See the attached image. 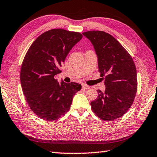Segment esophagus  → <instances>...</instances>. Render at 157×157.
<instances>
[{"label":"esophagus","instance_id":"obj_1","mask_svg":"<svg viewBox=\"0 0 157 157\" xmlns=\"http://www.w3.org/2000/svg\"><path fill=\"white\" fill-rule=\"evenodd\" d=\"M82 89H83V90H87V89H89V88H90V86H89L85 85V84H82Z\"/></svg>","mask_w":157,"mask_h":157}]
</instances>
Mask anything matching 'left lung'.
I'll return each instance as SVG.
<instances>
[{
  "instance_id": "1",
  "label": "left lung",
  "mask_w": 157,
  "mask_h": 157,
  "mask_svg": "<svg viewBox=\"0 0 157 157\" xmlns=\"http://www.w3.org/2000/svg\"><path fill=\"white\" fill-rule=\"evenodd\" d=\"M93 44L105 90H97L91 109L103 121L117 119L129 109L137 90V71L129 53L113 36L100 30L82 33Z\"/></svg>"
}]
</instances>
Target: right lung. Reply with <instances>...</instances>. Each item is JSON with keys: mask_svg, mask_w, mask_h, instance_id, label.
<instances>
[{"mask_svg": "<svg viewBox=\"0 0 157 157\" xmlns=\"http://www.w3.org/2000/svg\"><path fill=\"white\" fill-rule=\"evenodd\" d=\"M82 38L78 32L52 29L38 36L24 56L20 71L23 93L32 111L45 121H56L65 114L81 90L78 83L59 84L54 75L61 72V63Z\"/></svg>", "mask_w": 157, "mask_h": 157, "instance_id": "add662e5", "label": "right lung"}]
</instances>
